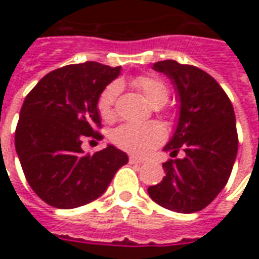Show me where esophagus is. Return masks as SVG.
I'll use <instances>...</instances> for the list:
<instances>
[{
  "mask_svg": "<svg viewBox=\"0 0 259 259\" xmlns=\"http://www.w3.org/2000/svg\"><path fill=\"white\" fill-rule=\"evenodd\" d=\"M129 162L130 163H136V165H141V163H144V159H143V158L135 157V155H130Z\"/></svg>",
  "mask_w": 259,
  "mask_h": 259,
  "instance_id": "1",
  "label": "esophagus"
}]
</instances>
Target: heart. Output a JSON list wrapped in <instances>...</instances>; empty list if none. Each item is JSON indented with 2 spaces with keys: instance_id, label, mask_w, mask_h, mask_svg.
<instances>
[{
  "instance_id": "obj_1",
  "label": "heart",
  "mask_w": 259,
  "mask_h": 259,
  "mask_svg": "<svg viewBox=\"0 0 259 259\" xmlns=\"http://www.w3.org/2000/svg\"><path fill=\"white\" fill-rule=\"evenodd\" d=\"M132 85L144 97L151 107H162L169 98V89L162 79L151 74H141L132 80ZM118 85H107L97 101V109L104 120H112L115 118V101L118 96ZM113 144L124 151L133 154H147L154 147L162 143L165 139L161 124L155 122L150 123H124L112 132Z\"/></svg>"
}]
</instances>
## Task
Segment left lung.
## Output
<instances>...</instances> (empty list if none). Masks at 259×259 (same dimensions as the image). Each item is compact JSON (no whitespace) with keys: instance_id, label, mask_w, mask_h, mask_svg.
<instances>
[{"instance_id":"1","label":"left lung","mask_w":259,"mask_h":259,"mask_svg":"<svg viewBox=\"0 0 259 259\" xmlns=\"http://www.w3.org/2000/svg\"><path fill=\"white\" fill-rule=\"evenodd\" d=\"M178 90L180 115L174 137L165 146L170 157L166 175L148 194L166 209L191 213L209 205L228 183L239 148L236 116L228 94L202 69L174 59L154 64Z\"/></svg>"}]
</instances>
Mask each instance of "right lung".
Listing matches in <instances>:
<instances>
[{
	"label": "right lung",
	"instance_id": "1",
	"mask_svg": "<svg viewBox=\"0 0 259 259\" xmlns=\"http://www.w3.org/2000/svg\"><path fill=\"white\" fill-rule=\"evenodd\" d=\"M120 73L98 62L68 65L46 74L26 96L15 130V148L27 183L48 205L70 209L107 190L127 155L108 146L84 154L85 137L101 140L97 101Z\"/></svg>",
	"mask_w": 259,
	"mask_h": 259
}]
</instances>
